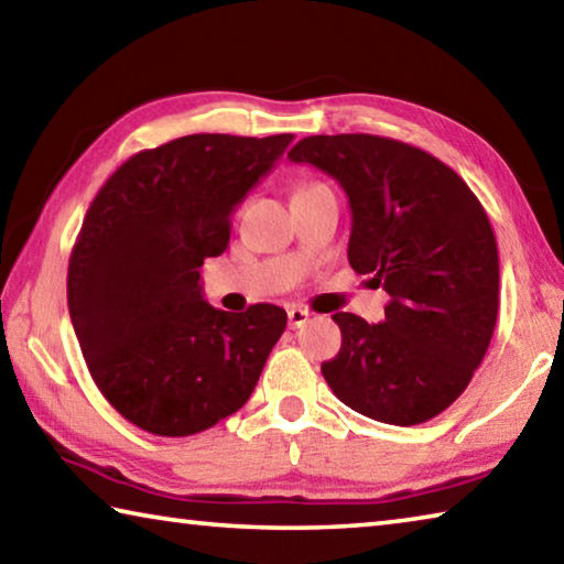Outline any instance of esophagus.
Here are the masks:
<instances>
[{"label": "esophagus", "mask_w": 564, "mask_h": 564, "mask_svg": "<svg viewBox=\"0 0 564 564\" xmlns=\"http://www.w3.org/2000/svg\"><path fill=\"white\" fill-rule=\"evenodd\" d=\"M311 321V311L305 308H289V326L291 328H301Z\"/></svg>", "instance_id": "1"}]
</instances>
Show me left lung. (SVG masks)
<instances>
[{
  "label": "left lung",
  "mask_w": 564,
  "mask_h": 564,
  "mask_svg": "<svg viewBox=\"0 0 564 564\" xmlns=\"http://www.w3.org/2000/svg\"><path fill=\"white\" fill-rule=\"evenodd\" d=\"M343 186L348 261L390 295L386 321L336 313L340 350L321 366L356 413L417 425L470 383L498 321V243L470 186L423 149L373 133L305 137L289 151Z\"/></svg>",
  "instance_id": "1"
}]
</instances>
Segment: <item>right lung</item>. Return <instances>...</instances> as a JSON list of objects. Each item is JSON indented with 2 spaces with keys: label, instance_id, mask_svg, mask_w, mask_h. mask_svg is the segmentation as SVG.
<instances>
[{
  "label": "right lung",
  "instance_id": "obj_1",
  "mask_svg": "<svg viewBox=\"0 0 564 564\" xmlns=\"http://www.w3.org/2000/svg\"><path fill=\"white\" fill-rule=\"evenodd\" d=\"M293 141L191 133L133 154L99 188L76 236L66 301L101 395L141 431L184 437L251 398L285 311L204 301L231 214Z\"/></svg>",
  "mask_w": 564,
  "mask_h": 564
}]
</instances>
